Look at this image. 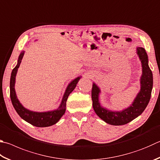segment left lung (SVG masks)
<instances>
[{
	"mask_svg": "<svg viewBox=\"0 0 160 160\" xmlns=\"http://www.w3.org/2000/svg\"><path fill=\"white\" fill-rule=\"evenodd\" d=\"M136 54L141 60L143 67V74L141 79V91L132 105L128 108L122 112H112L102 108L98 102V93L100 92V90L95 84H93L92 99L94 111L101 119L112 125H123L129 123L144 111L150 101L153 84L152 73L149 68L148 59L145 49L137 48Z\"/></svg>",
	"mask_w": 160,
	"mask_h": 160,
	"instance_id": "left-lung-1",
	"label": "left lung"
}]
</instances>
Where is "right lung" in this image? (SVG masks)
Returning a JSON list of instances; mask_svg holds the SVG:
<instances>
[{"label":"right lung","instance_id":"add662e5","mask_svg":"<svg viewBox=\"0 0 160 160\" xmlns=\"http://www.w3.org/2000/svg\"><path fill=\"white\" fill-rule=\"evenodd\" d=\"M23 56H24V52H21V54H20L18 59V63H17L15 67L13 68V70L12 71L11 73L10 89L12 103L14 109H15L17 112L18 113V115L20 117H21L23 120L27 121V122L32 124V125L38 127H46L53 125V124H56L57 122L60 120V118H62L63 115L65 113L67 98L69 94H70L75 88V87H76L80 78H77L76 79L72 80V82L69 84L67 89L66 90L65 94L63 95L62 104H61V106L59 107V108L53 110V111L45 112H36L30 111V110L24 108V107L22 106V104L19 103V101L17 98L15 91H14V82H15L16 73L17 72V69L19 67L20 63H21Z\"/></svg>","mask_w":160,"mask_h":160}]
</instances>
